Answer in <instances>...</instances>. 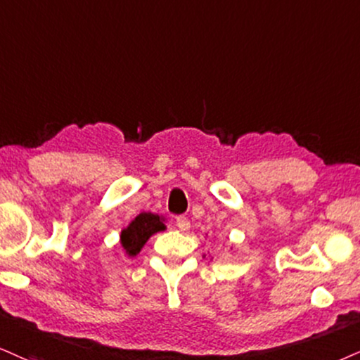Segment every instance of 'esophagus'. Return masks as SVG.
I'll return each mask as SVG.
<instances>
[{"mask_svg": "<svg viewBox=\"0 0 360 360\" xmlns=\"http://www.w3.org/2000/svg\"><path fill=\"white\" fill-rule=\"evenodd\" d=\"M176 227H179L181 232H185V230H188L190 227V221L185 215H179L176 217Z\"/></svg>", "mask_w": 360, "mask_h": 360, "instance_id": "34e87169", "label": "esophagus"}]
</instances>
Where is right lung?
<instances>
[{"instance_id": "1", "label": "right lung", "mask_w": 360, "mask_h": 360, "mask_svg": "<svg viewBox=\"0 0 360 360\" xmlns=\"http://www.w3.org/2000/svg\"><path fill=\"white\" fill-rule=\"evenodd\" d=\"M160 230H165V225L158 215L140 214L122 232V245L128 255H136L145 245V242Z\"/></svg>"}]
</instances>
